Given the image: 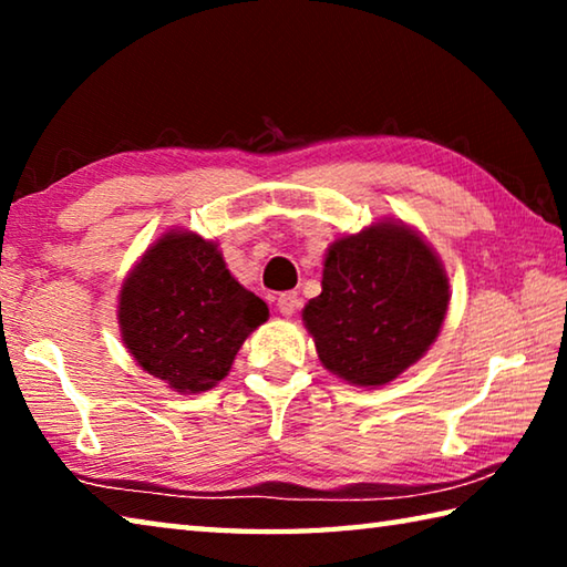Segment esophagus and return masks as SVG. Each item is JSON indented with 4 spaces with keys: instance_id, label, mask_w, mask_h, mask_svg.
<instances>
[{
    "instance_id": "34e87169",
    "label": "esophagus",
    "mask_w": 567,
    "mask_h": 567,
    "mask_svg": "<svg viewBox=\"0 0 567 567\" xmlns=\"http://www.w3.org/2000/svg\"><path fill=\"white\" fill-rule=\"evenodd\" d=\"M297 307H300V297H297V292H282L280 297H277V310H280L285 318L295 315Z\"/></svg>"
}]
</instances>
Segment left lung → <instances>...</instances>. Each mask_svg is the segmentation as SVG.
Listing matches in <instances>:
<instances>
[{
    "label": "left lung",
    "instance_id": "obj_1",
    "mask_svg": "<svg viewBox=\"0 0 567 567\" xmlns=\"http://www.w3.org/2000/svg\"><path fill=\"white\" fill-rule=\"evenodd\" d=\"M447 302L433 247L408 225L378 223L330 245L322 292L305 305L302 320L332 375L378 388L427 352Z\"/></svg>",
    "mask_w": 567,
    "mask_h": 567
}]
</instances>
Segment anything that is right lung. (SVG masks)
Returning a JSON list of instances; mask_svg holds the SVG:
<instances>
[{"mask_svg":"<svg viewBox=\"0 0 567 567\" xmlns=\"http://www.w3.org/2000/svg\"><path fill=\"white\" fill-rule=\"evenodd\" d=\"M267 315L195 233L162 235L124 280L117 310L132 358L177 392L215 388Z\"/></svg>","mask_w":567,"mask_h":567,"instance_id":"1","label":"right lung"}]
</instances>
